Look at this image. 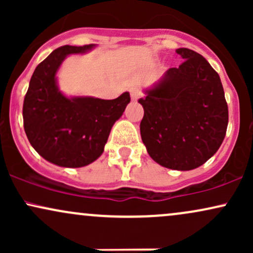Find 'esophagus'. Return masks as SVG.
Wrapping results in <instances>:
<instances>
[{
  "label": "esophagus",
  "mask_w": 253,
  "mask_h": 253,
  "mask_svg": "<svg viewBox=\"0 0 253 253\" xmlns=\"http://www.w3.org/2000/svg\"><path fill=\"white\" fill-rule=\"evenodd\" d=\"M129 92H130V97H132L133 101L139 100V98L143 96V94H141V91L138 88H130Z\"/></svg>",
  "instance_id": "obj_1"
}]
</instances>
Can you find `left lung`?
Instances as JSON below:
<instances>
[{
    "instance_id": "8db88e82",
    "label": "left lung",
    "mask_w": 253,
    "mask_h": 253,
    "mask_svg": "<svg viewBox=\"0 0 253 253\" xmlns=\"http://www.w3.org/2000/svg\"><path fill=\"white\" fill-rule=\"evenodd\" d=\"M183 62L145 90L141 140L151 158L172 170H193L219 150L228 107L219 75L197 52L177 48Z\"/></svg>"
}]
</instances>
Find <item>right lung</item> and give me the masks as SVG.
Returning <instances> with one entry per match:
<instances>
[{"mask_svg":"<svg viewBox=\"0 0 253 253\" xmlns=\"http://www.w3.org/2000/svg\"><path fill=\"white\" fill-rule=\"evenodd\" d=\"M95 45H65L54 50L34 70L24 100L26 135L42 158L59 167L82 168L102 155L115 121L130 97L114 100L68 97L57 85V71L69 54L85 53Z\"/></svg>","mask_w":253,"mask_h":253,"instance_id":"1","label":"right lung"}]
</instances>
